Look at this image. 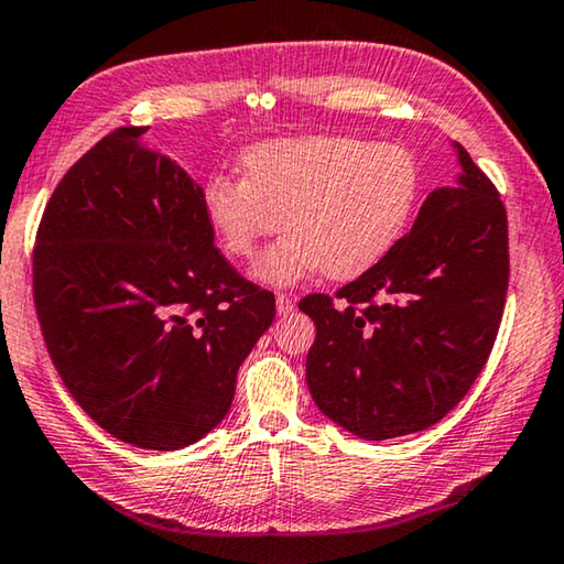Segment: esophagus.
<instances>
[{
    "instance_id": "1",
    "label": "esophagus",
    "mask_w": 564,
    "mask_h": 564,
    "mask_svg": "<svg viewBox=\"0 0 564 564\" xmlns=\"http://www.w3.org/2000/svg\"><path fill=\"white\" fill-rule=\"evenodd\" d=\"M292 310H294V300L290 297V294H284V292L276 294V312L290 314Z\"/></svg>"
}]
</instances>
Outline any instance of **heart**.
<instances>
[{"mask_svg": "<svg viewBox=\"0 0 564 564\" xmlns=\"http://www.w3.org/2000/svg\"><path fill=\"white\" fill-rule=\"evenodd\" d=\"M245 175L215 173L203 210L227 254L250 260L267 284H294L314 272L354 280L373 270L406 232L421 193L416 155L399 143L349 133L274 138L242 155Z\"/></svg>", "mask_w": 564, "mask_h": 564, "instance_id": "obj_1", "label": "heart"}]
</instances>
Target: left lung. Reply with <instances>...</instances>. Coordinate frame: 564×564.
<instances>
[{"label": "left lung", "mask_w": 564, "mask_h": 564, "mask_svg": "<svg viewBox=\"0 0 564 564\" xmlns=\"http://www.w3.org/2000/svg\"><path fill=\"white\" fill-rule=\"evenodd\" d=\"M456 148L458 185L433 191L411 232L373 270L334 297L300 302L317 327L307 354L312 399L359 438L438 423L496 344L510 276L508 215L490 177Z\"/></svg>", "instance_id": "8db88e82"}]
</instances>
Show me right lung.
Segmentation results:
<instances>
[{"mask_svg":"<svg viewBox=\"0 0 564 564\" xmlns=\"http://www.w3.org/2000/svg\"><path fill=\"white\" fill-rule=\"evenodd\" d=\"M121 126L68 167L36 230L34 307L64 387L118 441L177 451L232 406L274 294L215 247L203 187Z\"/></svg>","mask_w":564,"mask_h":564,"instance_id":"right-lung-1","label":"right lung"}]
</instances>
